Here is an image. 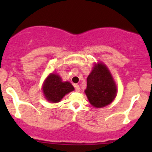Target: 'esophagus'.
Wrapping results in <instances>:
<instances>
[{
  "label": "esophagus",
  "mask_w": 152,
  "mask_h": 152,
  "mask_svg": "<svg viewBox=\"0 0 152 152\" xmlns=\"http://www.w3.org/2000/svg\"><path fill=\"white\" fill-rule=\"evenodd\" d=\"M74 87H75V89H76V92H79V91H80V87H79V85H75Z\"/></svg>",
  "instance_id": "esophagus-1"
}]
</instances>
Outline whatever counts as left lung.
Masks as SVG:
<instances>
[{
    "label": "left lung",
    "mask_w": 152,
    "mask_h": 152,
    "mask_svg": "<svg viewBox=\"0 0 152 152\" xmlns=\"http://www.w3.org/2000/svg\"><path fill=\"white\" fill-rule=\"evenodd\" d=\"M85 94L96 108H101L113 102L117 95V86L104 64H96L87 79Z\"/></svg>",
    "instance_id": "obj_1"
}]
</instances>
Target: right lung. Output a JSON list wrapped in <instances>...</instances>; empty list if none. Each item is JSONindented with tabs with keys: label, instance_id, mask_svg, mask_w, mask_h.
<instances>
[{
	"label": "right lung",
	"instance_id": "add662e5",
	"mask_svg": "<svg viewBox=\"0 0 152 152\" xmlns=\"http://www.w3.org/2000/svg\"><path fill=\"white\" fill-rule=\"evenodd\" d=\"M74 87L69 82H62L60 76L56 73H50L43 83L42 92L45 99L51 103H57Z\"/></svg>",
	"mask_w": 152,
	"mask_h": 152
}]
</instances>
